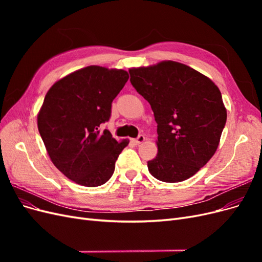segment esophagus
<instances>
[{
    "label": "esophagus",
    "mask_w": 262,
    "mask_h": 262,
    "mask_svg": "<svg viewBox=\"0 0 262 262\" xmlns=\"http://www.w3.org/2000/svg\"><path fill=\"white\" fill-rule=\"evenodd\" d=\"M134 144L136 145H139V144H141V143H143V142L145 141V137L144 136H142V134H140V136L137 138V139H132L131 140Z\"/></svg>",
    "instance_id": "34e87169"
}]
</instances>
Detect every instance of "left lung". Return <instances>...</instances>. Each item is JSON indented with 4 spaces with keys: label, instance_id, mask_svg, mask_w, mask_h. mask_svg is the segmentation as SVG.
Wrapping results in <instances>:
<instances>
[{
    "label": "left lung",
    "instance_id": "obj_1",
    "mask_svg": "<svg viewBox=\"0 0 262 262\" xmlns=\"http://www.w3.org/2000/svg\"><path fill=\"white\" fill-rule=\"evenodd\" d=\"M130 82L152 108L158 153L147 162L150 175L164 182L192 177L219 146L226 109L219 87L182 63L163 61L129 70Z\"/></svg>",
    "mask_w": 262,
    "mask_h": 262
}]
</instances>
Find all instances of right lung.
I'll list each match as a JSON object with an SVG mask.
<instances>
[{
  "mask_svg": "<svg viewBox=\"0 0 262 262\" xmlns=\"http://www.w3.org/2000/svg\"><path fill=\"white\" fill-rule=\"evenodd\" d=\"M128 80L124 70L91 66L55 82L46 95L37 117L39 133L55 167L77 185H104L129 144L99 131Z\"/></svg>",
  "mask_w": 262,
  "mask_h": 262,
  "instance_id": "right-lung-1",
  "label": "right lung"
}]
</instances>
